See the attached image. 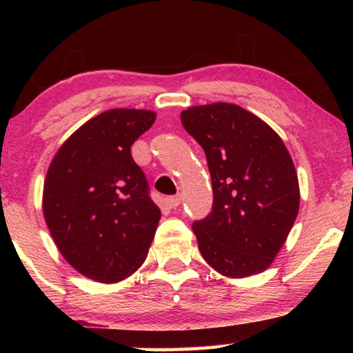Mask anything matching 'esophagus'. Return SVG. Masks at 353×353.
<instances>
[{
  "mask_svg": "<svg viewBox=\"0 0 353 353\" xmlns=\"http://www.w3.org/2000/svg\"><path fill=\"white\" fill-rule=\"evenodd\" d=\"M182 202V198L181 194H176V196H170V198H166V205H168L170 208H176L181 205Z\"/></svg>",
  "mask_w": 353,
  "mask_h": 353,
  "instance_id": "1",
  "label": "esophagus"
}]
</instances>
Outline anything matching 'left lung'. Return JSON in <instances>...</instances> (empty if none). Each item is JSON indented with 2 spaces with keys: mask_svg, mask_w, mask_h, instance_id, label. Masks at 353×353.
<instances>
[{
  "mask_svg": "<svg viewBox=\"0 0 353 353\" xmlns=\"http://www.w3.org/2000/svg\"><path fill=\"white\" fill-rule=\"evenodd\" d=\"M181 119L204 149L212 176V212L193 223L202 256L227 277L265 271L299 212L288 149L265 121L235 104L190 107Z\"/></svg>",
  "mask_w": 353,
  "mask_h": 353,
  "instance_id": "8db88e82",
  "label": "left lung"
}]
</instances>
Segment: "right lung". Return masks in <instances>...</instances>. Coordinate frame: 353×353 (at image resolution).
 <instances>
[{
  "mask_svg": "<svg viewBox=\"0 0 353 353\" xmlns=\"http://www.w3.org/2000/svg\"><path fill=\"white\" fill-rule=\"evenodd\" d=\"M155 113L112 109L81 126L52 159L43 216L52 240L76 271L103 283L134 274L146 260L160 208L130 146Z\"/></svg>",
  "mask_w": 353,
  "mask_h": 353,
  "instance_id": "obj_1",
  "label": "right lung"
}]
</instances>
